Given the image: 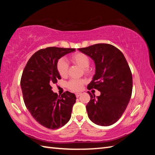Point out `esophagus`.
Segmentation results:
<instances>
[{"instance_id": "1", "label": "esophagus", "mask_w": 155, "mask_h": 155, "mask_svg": "<svg viewBox=\"0 0 155 155\" xmlns=\"http://www.w3.org/2000/svg\"><path fill=\"white\" fill-rule=\"evenodd\" d=\"M81 93H77L75 94V95H76V97H78L79 96H81Z\"/></svg>"}]
</instances>
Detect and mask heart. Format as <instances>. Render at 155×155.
Segmentation results:
<instances>
[{
  "label": "heart",
  "instance_id": "heart-1",
  "mask_svg": "<svg viewBox=\"0 0 155 155\" xmlns=\"http://www.w3.org/2000/svg\"><path fill=\"white\" fill-rule=\"evenodd\" d=\"M71 60L73 63L80 66L83 68L84 72L86 74H91V68L88 67L90 65V58L86 54L81 52H78L72 54ZM57 70L61 77H66L68 75V64L64 58H61L57 63ZM85 81L83 79H76L72 78L67 83V88L73 92H78L83 89Z\"/></svg>",
  "mask_w": 155,
  "mask_h": 155
}]
</instances>
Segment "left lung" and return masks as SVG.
Here are the masks:
<instances>
[{
	"mask_svg": "<svg viewBox=\"0 0 155 155\" xmlns=\"http://www.w3.org/2000/svg\"><path fill=\"white\" fill-rule=\"evenodd\" d=\"M89 56L96 65V73L87 88L101 92L97 98L89 91L86 108L88 118L101 126H110L126 110L133 91V77L124 54L110 44L99 43L78 48Z\"/></svg>",
	"mask_w": 155,
	"mask_h": 155,
	"instance_id": "8db88e82",
	"label": "left lung"
}]
</instances>
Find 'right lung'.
I'll return each mask as SVG.
<instances>
[{
    "label": "right lung",
    "instance_id": "1",
    "mask_svg": "<svg viewBox=\"0 0 155 155\" xmlns=\"http://www.w3.org/2000/svg\"><path fill=\"white\" fill-rule=\"evenodd\" d=\"M75 48L47 47L36 52L23 70L21 86L25 104L36 121L50 129H57L68 123L74 94L66 91L58 96L52 85L61 79L57 70L58 59Z\"/></svg>",
    "mask_w": 155,
    "mask_h": 155
}]
</instances>
